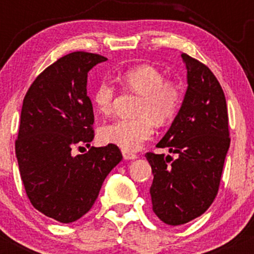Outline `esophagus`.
<instances>
[{"label":"esophagus","instance_id":"1","mask_svg":"<svg viewBox=\"0 0 254 254\" xmlns=\"http://www.w3.org/2000/svg\"><path fill=\"white\" fill-rule=\"evenodd\" d=\"M122 154H123V157H124L125 160H135V159H137V155H136V154L130 153V151L122 150Z\"/></svg>","mask_w":254,"mask_h":254}]
</instances>
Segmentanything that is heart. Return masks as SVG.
<instances>
[{
	"instance_id": "heart-1",
	"label": "heart",
	"mask_w": 254,
	"mask_h": 254,
	"mask_svg": "<svg viewBox=\"0 0 254 254\" xmlns=\"http://www.w3.org/2000/svg\"><path fill=\"white\" fill-rule=\"evenodd\" d=\"M127 88L141 94L136 109V118L116 119L104 125L99 137L104 143L115 144L127 151L138 150L154 135V124L164 125L177 115L182 101L179 87L149 64L133 66L122 75ZM116 89L109 81H101L93 90L92 100L101 115H110Z\"/></svg>"
}]
</instances>
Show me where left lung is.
<instances>
[{
  "label": "left lung",
  "mask_w": 254,
  "mask_h": 254,
  "mask_svg": "<svg viewBox=\"0 0 254 254\" xmlns=\"http://www.w3.org/2000/svg\"><path fill=\"white\" fill-rule=\"evenodd\" d=\"M188 89L170 129L156 144L177 154L147 153L153 172V211L170 226L188 223L208 210L216 197L229 149L228 112L222 87L210 69L182 54Z\"/></svg>",
  "instance_id": "1"
}]
</instances>
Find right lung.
Instances as JSON below:
<instances>
[{"instance_id": "add662e5", "label": "right lung", "mask_w": 254, "mask_h": 254, "mask_svg": "<svg viewBox=\"0 0 254 254\" xmlns=\"http://www.w3.org/2000/svg\"><path fill=\"white\" fill-rule=\"evenodd\" d=\"M105 61L82 51L61 57L34 80L22 103L15 142L20 176L32 205L58 222L87 214L105 178L123 159L115 144L71 154L75 144L90 145L94 138L87 78Z\"/></svg>"}]
</instances>
